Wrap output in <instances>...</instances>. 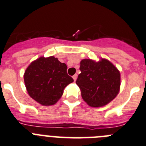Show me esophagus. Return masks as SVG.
<instances>
[{
	"label": "esophagus",
	"instance_id": "34e87169",
	"mask_svg": "<svg viewBox=\"0 0 146 146\" xmlns=\"http://www.w3.org/2000/svg\"><path fill=\"white\" fill-rule=\"evenodd\" d=\"M73 80H74V81H76V79H77V74L73 75Z\"/></svg>",
	"mask_w": 146,
	"mask_h": 146
}]
</instances>
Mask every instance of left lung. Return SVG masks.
<instances>
[{"instance_id": "8db88e82", "label": "left lung", "mask_w": 146, "mask_h": 146, "mask_svg": "<svg viewBox=\"0 0 146 146\" xmlns=\"http://www.w3.org/2000/svg\"><path fill=\"white\" fill-rule=\"evenodd\" d=\"M76 84L83 99L91 107H103L118 94L120 73L112 63L105 59L95 62L90 59L81 61Z\"/></svg>"}]
</instances>
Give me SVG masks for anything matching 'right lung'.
Segmentation results:
<instances>
[{
    "label": "right lung",
    "instance_id": "right-lung-1",
    "mask_svg": "<svg viewBox=\"0 0 146 146\" xmlns=\"http://www.w3.org/2000/svg\"><path fill=\"white\" fill-rule=\"evenodd\" d=\"M29 94L44 106L54 104L63 90L73 81L67 73L66 64L51 56L41 57L29 65L24 76Z\"/></svg>",
    "mask_w": 146,
    "mask_h": 146
}]
</instances>
